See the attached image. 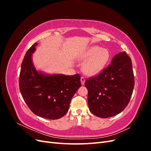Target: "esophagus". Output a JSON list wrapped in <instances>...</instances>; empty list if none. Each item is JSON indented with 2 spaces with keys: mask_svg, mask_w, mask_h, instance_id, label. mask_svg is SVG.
I'll return each instance as SVG.
<instances>
[{
  "mask_svg": "<svg viewBox=\"0 0 151 151\" xmlns=\"http://www.w3.org/2000/svg\"><path fill=\"white\" fill-rule=\"evenodd\" d=\"M81 81L82 85H84V83H85V81H86V79L84 78V77L82 76L81 78Z\"/></svg>",
  "mask_w": 151,
  "mask_h": 151,
  "instance_id": "34e87169",
  "label": "esophagus"
}]
</instances>
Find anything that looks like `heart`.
I'll list each match as a JSON object with an SVG mask.
<instances>
[{"mask_svg":"<svg viewBox=\"0 0 151 151\" xmlns=\"http://www.w3.org/2000/svg\"><path fill=\"white\" fill-rule=\"evenodd\" d=\"M109 57V53L106 49L98 46L89 48L83 57L84 60H88L83 66V72L88 75L97 74L106 65Z\"/></svg>","mask_w":151,"mask_h":151,"instance_id":"b5f03b06","label":"heart"}]
</instances>
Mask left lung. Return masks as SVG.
<instances>
[{
    "label": "left lung",
    "instance_id": "left-lung-1",
    "mask_svg": "<svg viewBox=\"0 0 151 151\" xmlns=\"http://www.w3.org/2000/svg\"><path fill=\"white\" fill-rule=\"evenodd\" d=\"M134 84L131 58L120 52L101 73L86 81L90 111L103 118L121 113L130 101Z\"/></svg>",
    "mask_w": 151,
    "mask_h": 151
}]
</instances>
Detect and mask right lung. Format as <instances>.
Returning a JSON list of instances; mask_svg holds the SVG:
<instances>
[{
  "label": "right lung",
  "instance_id": "add662e5",
  "mask_svg": "<svg viewBox=\"0 0 151 151\" xmlns=\"http://www.w3.org/2000/svg\"><path fill=\"white\" fill-rule=\"evenodd\" d=\"M37 43L27 51L19 74V90L31 111L47 119L56 120L64 116L73 96L81 86L79 74L44 75L38 72L31 60Z\"/></svg>",
  "mask_w": 151,
  "mask_h": 151
}]
</instances>
